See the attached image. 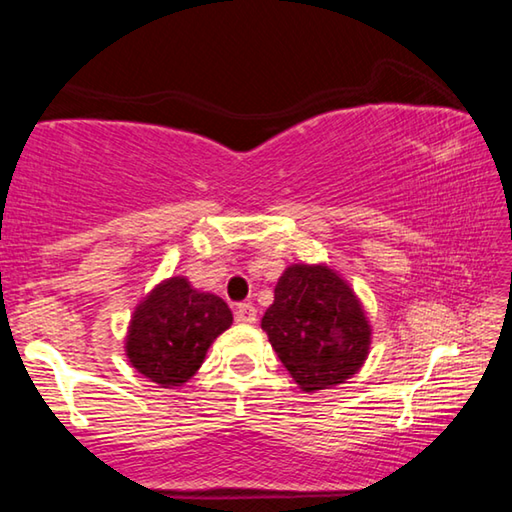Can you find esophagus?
Masks as SVG:
<instances>
[{"instance_id":"34e87169","label":"esophagus","mask_w":512,"mask_h":512,"mask_svg":"<svg viewBox=\"0 0 512 512\" xmlns=\"http://www.w3.org/2000/svg\"><path fill=\"white\" fill-rule=\"evenodd\" d=\"M235 320H237V323H241V325H253L255 320H257V309L253 305H246V302H244V305L237 307Z\"/></svg>"}]
</instances>
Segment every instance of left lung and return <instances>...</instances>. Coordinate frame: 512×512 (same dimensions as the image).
Returning a JSON list of instances; mask_svg holds the SVG:
<instances>
[{
    "mask_svg": "<svg viewBox=\"0 0 512 512\" xmlns=\"http://www.w3.org/2000/svg\"><path fill=\"white\" fill-rule=\"evenodd\" d=\"M262 329L305 393L357 375L370 350V325L359 298L323 264H293L282 273Z\"/></svg>",
    "mask_w": 512,
    "mask_h": 512,
    "instance_id": "8db88e82",
    "label": "left lung"
}]
</instances>
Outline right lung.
Wrapping results in <instances>:
<instances>
[{"instance_id":"right-lung-1","label":"right lung","mask_w":512,"mask_h":512,"mask_svg":"<svg viewBox=\"0 0 512 512\" xmlns=\"http://www.w3.org/2000/svg\"><path fill=\"white\" fill-rule=\"evenodd\" d=\"M232 325V311L214 293L196 291L185 277L158 284L131 318L126 357L162 388L196 375L216 336Z\"/></svg>"}]
</instances>
